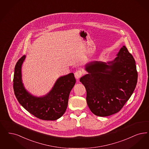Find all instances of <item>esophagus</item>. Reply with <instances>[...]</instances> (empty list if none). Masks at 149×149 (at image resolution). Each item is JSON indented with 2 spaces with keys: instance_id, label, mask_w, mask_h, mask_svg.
Here are the masks:
<instances>
[{
  "instance_id": "34e87169",
  "label": "esophagus",
  "mask_w": 149,
  "mask_h": 149,
  "mask_svg": "<svg viewBox=\"0 0 149 149\" xmlns=\"http://www.w3.org/2000/svg\"><path fill=\"white\" fill-rule=\"evenodd\" d=\"M83 72L81 70H77L74 73L75 77L77 79H79L80 77L83 75Z\"/></svg>"
}]
</instances>
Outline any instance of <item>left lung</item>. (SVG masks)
Returning a JSON list of instances; mask_svg holds the SVG:
<instances>
[{
    "instance_id": "obj_1",
    "label": "left lung",
    "mask_w": 149,
    "mask_h": 149,
    "mask_svg": "<svg viewBox=\"0 0 149 149\" xmlns=\"http://www.w3.org/2000/svg\"><path fill=\"white\" fill-rule=\"evenodd\" d=\"M113 61H93L86 65L89 74L80 78L86 90L91 111L99 116L118 113L136 88L137 72L134 58L126 48H121Z\"/></svg>"
}]
</instances>
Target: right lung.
I'll return each mask as SVG.
<instances>
[{"label": "right lung", "instance_id": "obj_1", "mask_svg": "<svg viewBox=\"0 0 149 149\" xmlns=\"http://www.w3.org/2000/svg\"><path fill=\"white\" fill-rule=\"evenodd\" d=\"M24 55L18 60L13 78V89L19 102L29 113L38 119L55 120L65 113L70 93L76 80L73 73L60 77L47 95L38 97L31 95L24 89L22 81V65Z\"/></svg>", "mask_w": 149, "mask_h": 149}]
</instances>
